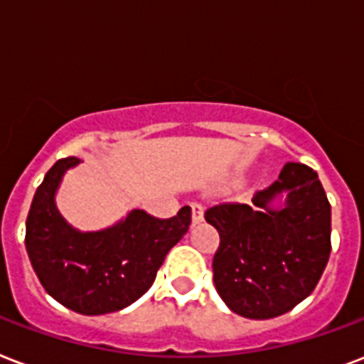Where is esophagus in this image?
<instances>
[{
	"mask_svg": "<svg viewBox=\"0 0 364 364\" xmlns=\"http://www.w3.org/2000/svg\"><path fill=\"white\" fill-rule=\"evenodd\" d=\"M203 205H199V203H193L191 205V224L196 226V224H199V222H203Z\"/></svg>",
	"mask_w": 364,
	"mask_h": 364,
	"instance_id": "1",
	"label": "esophagus"
}]
</instances>
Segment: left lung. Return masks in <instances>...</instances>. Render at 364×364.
<instances>
[{"label":"left lung","mask_w":364,"mask_h":364,"mask_svg":"<svg viewBox=\"0 0 364 364\" xmlns=\"http://www.w3.org/2000/svg\"><path fill=\"white\" fill-rule=\"evenodd\" d=\"M205 220L220 233L214 287L247 319L279 317L306 300L331 256V203L302 163H287L250 205H214Z\"/></svg>","instance_id":"8db88e82"}]
</instances>
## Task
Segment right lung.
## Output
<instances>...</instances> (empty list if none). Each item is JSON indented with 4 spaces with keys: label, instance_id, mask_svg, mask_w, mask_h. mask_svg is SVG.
I'll return each instance as SVG.
<instances>
[{
    "label": "right lung",
    "instance_id": "obj_1",
    "mask_svg": "<svg viewBox=\"0 0 364 364\" xmlns=\"http://www.w3.org/2000/svg\"><path fill=\"white\" fill-rule=\"evenodd\" d=\"M77 157L56 161L33 196L26 250L47 294L81 315L114 314L131 306L156 281L165 256L184 237L191 208L159 220L132 208L114 226L81 232L56 208V191Z\"/></svg>",
    "mask_w": 364,
    "mask_h": 364
}]
</instances>
